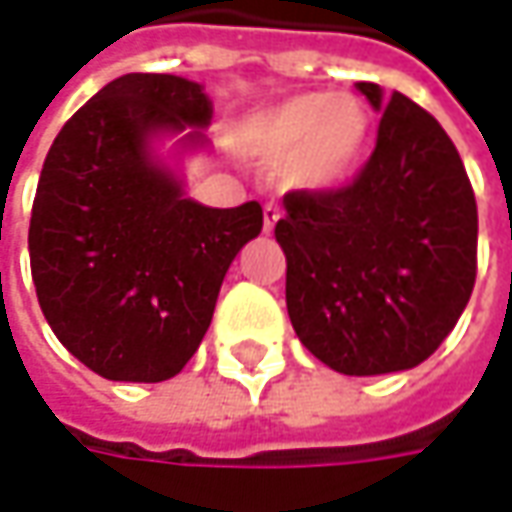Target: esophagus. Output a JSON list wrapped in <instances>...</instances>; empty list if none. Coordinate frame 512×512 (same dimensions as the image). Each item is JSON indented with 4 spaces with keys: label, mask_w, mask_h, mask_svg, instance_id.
<instances>
[{
    "label": "esophagus",
    "mask_w": 512,
    "mask_h": 512,
    "mask_svg": "<svg viewBox=\"0 0 512 512\" xmlns=\"http://www.w3.org/2000/svg\"><path fill=\"white\" fill-rule=\"evenodd\" d=\"M280 215H283V212H280V207H277V204H266V207H263V229H266V232H271V229H274V224L280 221Z\"/></svg>",
    "instance_id": "esophagus-1"
}]
</instances>
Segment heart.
Instances as JSON below:
<instances>
[{"label": "heart", "mask_w": 512, "mask_h": 512, "mask_svg": "<svg viewBox=\"0 0 512 512\" xmlns=\"http://www.w3.org/2000/svg\"><path fill=\"white\" fill-rule=\"evenodd\" d=\"M373 134V114L353 95L305 92L255 114L243 145L263 165L295 159L297 182L314 190L344 184L358 168Z\"/></svg>", "instance_id": "heart-1"}]
</instances>
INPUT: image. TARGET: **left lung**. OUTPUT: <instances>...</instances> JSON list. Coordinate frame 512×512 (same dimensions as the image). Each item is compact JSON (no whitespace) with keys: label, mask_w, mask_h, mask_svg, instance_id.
Listing matches in <instances>:
<instances>
[{"label":"left lung","mask_w":512,"mask_h":512,"mask_svg":"<svg viewBox=\"0 0 512 512\" xmlns=\"http://www.w3.org/2000/svg\"><path fill=\"white\" fill-rule=\"evenodd\" d=\"M384 111L373 156L330 190H291L274 238L300 342L330 370H412L443 344L476 280V198L443 125L401 92L356 83Z\"/></svg>","instance_id":"left-lung-1"}]
</instances>
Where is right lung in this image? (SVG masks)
<instances>
[{"mask_svg": "<svg viewBox=\"0 0 512 512\" xmlns=\"http://www.w3.org/2000/svg\"><path fill=\"white\" fill-rule=\"evenodd\" d=\"M210 117L198 83L131 72L75 111L44 159L27 235L38 305L58 342L109 381L182 373L229 263L263 229L257 201L201 207L151 156L156 134Z\"/></svg>", "mask_w": 512, "mask_h": 512, "instance_id": "add662e5", "label": "right lung"}]
</instances>
